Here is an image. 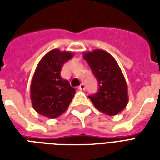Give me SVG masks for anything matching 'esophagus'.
<instances>
[{
    "mask_svg": "<svg viewBox=\"0 0 160 160\" xmlns=\"http://www.w3.org/2000/svg\"><path fill=\"white\" fill-rule=\"evenodd\" d=\"M78 89H80V90L83 91V90H85V89H86V87H85V85H84L83 83H81L80 86L78 87Z\"/></svg>",
    "mask_w": 160,
    "mask_h": 160,
    "instance_id": "1",
    "label": "esophagus"
}]
</instances>
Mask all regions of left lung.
<instances>
[{
  "instance_id": "obj_1",
  "label": "left lung",
  "mask_w": 160,
  "mask_h": 160,
  "mask_svg": "<svg viewBox=\"0 0 160 160\" xmlns=\"http://www.w3.org/2000/svg\"><path fill=\"white\" fill-rule=\"evenodd\" d=\"M98 83L96 93L88 98L98 111L115 116L128 104L127 84L118 62L106 51L96 49L84 54Z\"/></svg>"
}]
</instances>
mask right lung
Instances as JSON below:
<instances>
[{"mask_svg": "<svg viewBox=\"0 0 160 160\" xmlns=\"http://www.w3.org/2000/svg\"><path fill=\"white\" fill-rule=\"evenodd\" d=\"M72 53L53 49L38 64L31 85V99L34 110L49 118H56L66 111L75 89L61 76L63 64Z\"/></svg>", "mask_w": 160, "mask_h": 160, "instance_id": "obj_1", "label": "right lung"}]
</instances>
